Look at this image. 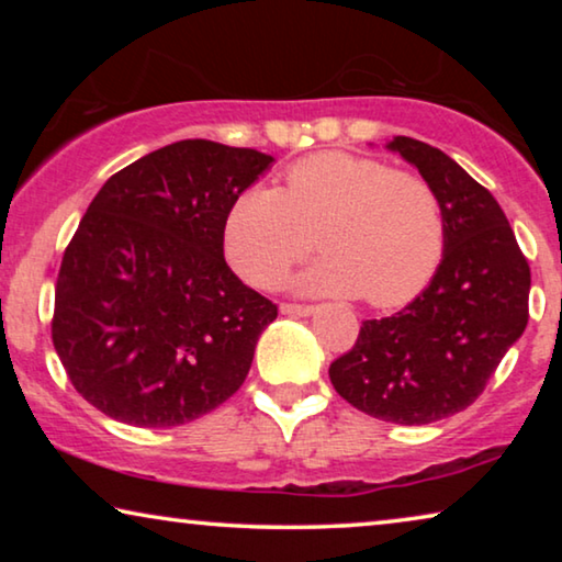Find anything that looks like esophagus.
I'll use <instances>...</instances> for the list:
<instances>
[{"label": "esophagus", "mask_w": 562, "mask_h": 562, "mask_svg": "<svg viewBox=\"0 0 562 562\" xmlns=\"http://www.w3.org/2000/svg\"><path fill=\"white\" fill-rule=\"evenodd\" d=\"M314 312V304H281V314H289V317H310Z\"/></svg>", "instance_id": "1"}]
</instances>
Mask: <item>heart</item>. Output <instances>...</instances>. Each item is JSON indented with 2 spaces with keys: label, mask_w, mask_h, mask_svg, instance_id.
<instances>
[{
  "label": "heart",
  "mask_w": 562,
  "mask_h": 562,
  "mask_svg": "<svg viewBox=\"0 0 562 562\" xmlns=\"http://www.w3.org/2000/svg\"><path fill=\"white\" fill-rule=\"evenodd\" d=\"M325 250L294 281L304 294L358 296L371 306L412 302L445 252V212L432 183L375 158L327 150L283 171L279 189H245L225 217L229 266L258 289H273Z\"/></svg>",
  "instance_id": "obj_1"
}]
</instances>
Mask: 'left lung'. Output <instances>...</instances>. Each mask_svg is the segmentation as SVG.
Wrapping results in <instances>:
<instances>
[{"label":"left lung","instance_id":"1","mask_svg":"<svg viewBox=\"0 0 562 562\" xmlns=\"http://www.w3.org/2000/svg\"><path fill=\"white\" fill-rule=\"evenodd\" d=\"M391 150L419 168L445 212V252L402 312L366 319L329 366L337 394L394 425H429L483 394L529 319V263L491 191L432 145L398 135Z\"/></svg>","mask_w":562,"mask_h":562}]
</instances>
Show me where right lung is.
Masks as SVG:
<instances>
[{
	"instance_id": "obj_1",
	"label": "right lung",
	"mask_w": 562,
	"mask_h": 562,
	"mask_svg": "<svg viewBox=\"0 0 562 562\" xmlns=\"http://www.w3.org/2000/svg\"><path fill=\"white\" fill-rule=\"evenodd\" d=\"M271 156L179 140L112 176L66 245L53 348L106 417L176 427L243 386L279 306L233 273L225 217Z\"/></svg>"
}]
</instances>
